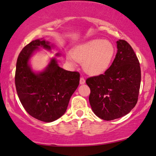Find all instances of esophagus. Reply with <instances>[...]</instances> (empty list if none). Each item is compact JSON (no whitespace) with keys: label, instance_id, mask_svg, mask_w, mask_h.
<instances>
[{"label":"esophagus","instance_id":"1","mask_svg":"<svg viewBox=\"0 0 156 156\" xmlns=\"http://www.w3.org/2000/svg\"><path fill=\"white\" fill-rule=\"evenodd\" d=\"M85 82H86V80L83 78H80V84H84V83H85Z\"/></svg>","mask_w":156,"mask_h":156}]
</instances>
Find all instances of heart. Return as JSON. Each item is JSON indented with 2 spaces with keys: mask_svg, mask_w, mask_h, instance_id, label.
<instances>
[{
  "mask_svg": "<svg viewBox=\"0 0 156 156\" xmlns=\"http://www.w3.org/2000/svg\"><path fill=\"white\" fill-rule=\"evenodd\" d=\"M115 55V47L108 40L94 39L80 45L73 50V57L83 63L84 70L92 76L102 74L108 70ZM70 65H74L70 57H67Z\"/></svg>",
  "mask_w": 156,
  "mask_h": 156,
  "instance_id": "1",
  "label": "heart"
}]
</instances>
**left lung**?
<instances>
[{"instance_id":"left-lung-1","label":"left lung","mask_w":156,"mask_h":156,"mask_svg":"<svg viewBox=\"0 0 156 156\" xmlns=\"http://www.w3.org/2000/svg\"><path fill=\"white\" fill-rule=\"evenodd\" d=\"M117 54L104 74L86 79L93 112L105 121L119 119L136 105L141 83L140 62L132 46L119 40Z\"/></svg>"}]
</instances>
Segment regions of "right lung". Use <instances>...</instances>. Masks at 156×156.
Listing matches in <instances>:
<instances>
[{"mask_svg":"<svg viewBox=\"0 0 156 156\" xmlns=\"http://www.w3.org/2000/svg\"><path fill=\"white\" fill-rule=\"evenodd\" d=\"M40 48L51 51L54 46L41 38L24 46L16 62L15 86L27 113L39 121L49 123L66 112L70 97L79 85L80 74L60 67L56 58H51L41 72L33 71L30 59Z\"/></svg>","mask_w":156,"mask_h":156,"instance_id":"1","label":"right lung"}]
</instances>
